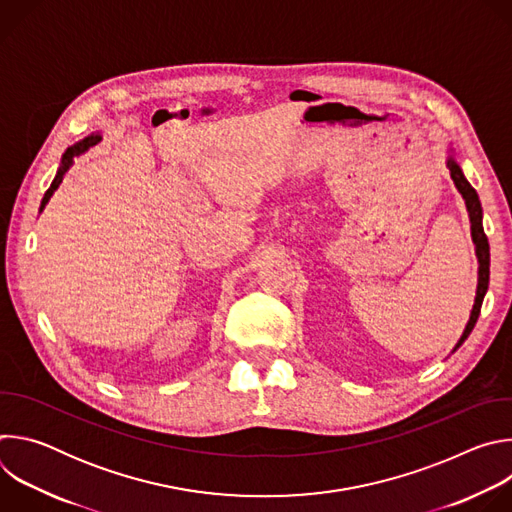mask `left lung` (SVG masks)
Returning a JSON list of instances; mask_svg holds the SVG:
<instances>
[{
  "mask_svg": "<svg viewBox=\"0 0 512 512\" xmlns=\"http://www.w3.org/2000/svg\"><path fill=\"white\" fill-rule=\"evenodd\" d=\"M448 168H450V176L456 184V188L460 190V194L464 196L466 200V208H468V214H470V223H472V241L476 245V257H478V287H476V300H474V308H472V314H470V320L464 328V334L460 336L456 348H460L464 344V340L470 336V332L474 330L476 326V320L480 316V308H482V300L486 296V289H488V279H490V245H488V239L484 235V227H482V206H480V198L476 194V190L470 186V182L466 180L462 168L458 166L454 154L448 156ZM454 348V350H456Z\"/></svg>",
  "mask_w": 512,
  "mask_h": 512,
  "instance_id": "1",
  "label": "left lung"
}]
</instances>
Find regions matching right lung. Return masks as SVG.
I'll return each instance as SVG.
<instances>
[{
    "mask_svg": "<svg viewBox=\"0 0 512 512\" xmlns=\"http://www.w3.org/2000/svg\"><path fill=\"white\" fill-rule=\"evenodd\" d=\"M99 141H101V135L93 133V135L85 137L83 141H79V143H75V145H70V148L64 152V156H62V160H60V168H58V172H56V176H54V180H52L50 188L46 190V194H44V198H42L40 212H42V210H44V206L48 204V200H50V196L54 194V190L60 186V182H62L64 174L68 172V168L72 166V162H75V158H79L81 154H85L89 148H93V145H97Z\"/></svg>",
    "mask_w": 512,
    "mask_h": 512,
    "instance_id": "right-lung-1",
    "label": "right lung"
}]
</instances>
